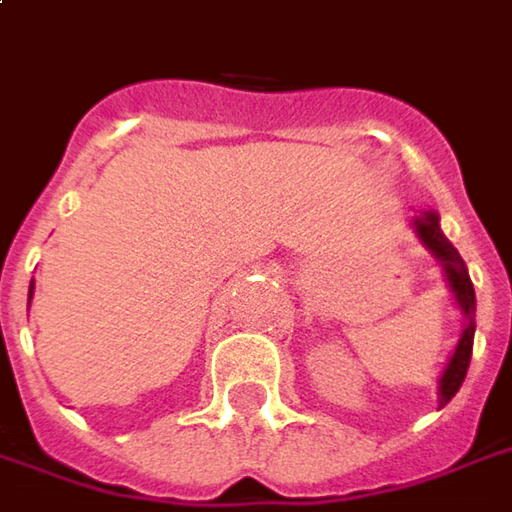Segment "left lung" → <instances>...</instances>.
Instances as JSON below:
<instances>
[{"mask_svg":"<svg viewBox=\"0 0 512 512\" xmlns=\"http://www.w3.org/2000/svg\"><path fill=\"white\" fill-rule=\"evenodd\" d=\"M414 226L419 240L425 243V249H431V255L442 263L450 291H453V297H456V303H459V309H462V314H465L467 320V326L465 331H462V337H459V345H456V351H453V357H450L448 368H445V374L439 377V402L448 405L450 399L456 397V391L462 388V382H465L467 377V368H470L473 331H476V320H473V317H476V291H473V283H470L465 260H462L459 252L453 249V243L442 235L436 212H422L414 221Z\"/></svg>","mask_w":512,"mask_h":512,"instance_id":"left-lung-1","label":"left lung"}]
</instances>
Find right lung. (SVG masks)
<instances>
[{
    "mask_svg": "<svg viewBox=\"0 0 512 512\" xmlns=\"http://www.w3.org/2000/svg\"><path fill=\"white\" fill-rule=\"evenodd\" d=\"M27 297H33V283H30V294H27Z\"/></svg>",
    "mask_w": 512,
    "mask_h": 512,
    "instance_id": "add662e5",
    "label": "right lung"
}]
</instances>
